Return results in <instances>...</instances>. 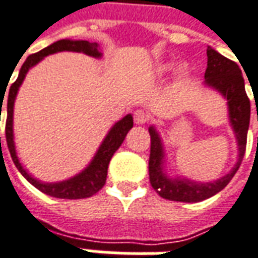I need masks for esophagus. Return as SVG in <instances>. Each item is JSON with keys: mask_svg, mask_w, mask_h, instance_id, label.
Masks as SVG:
<instances>
[{"mask_svg": "<svg viewBox=\"0 0 258 258\" xmlns=\"http://www.w3.org/2000/svg\"><path fill=\"white\" fill-rule=\"evenodd\" d=\"M151 120V115L148 111H145V110H137L136 113H134V121L137 124H145V122H148Z\"/></svg>", "mask_w": 258, "mask_h": 258, "instance_id": "esophagus-1", "label": "esophagus"}]
</instances>
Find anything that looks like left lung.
Returning <instances> with one entry per match:
<instances>
[{"label": "left lung", "mask_w": 258, "mask_h": 258, "mask_svg": "<svg viewBox=\"0 0 258 258\" xmlns=\"http://www.w3.org/2000/svg\"><path fill=\"white\" fill-rule=\"evenodd\" d=\"M206 85L215 87L227 99L229 117L239 143V161L226 176L215 182L199 183L185 178H168L164 173V148L158 133L150 127L151 151L148 161L150 182L161 198L175 202H201L216 195L232 180L243 161L247 145V131L250 124V99L244 89L241 69L236 62L220 55L215 49L208 48V68L205 72Z\"/></svg>", "instance_id": "8db88e82"}]
</instances>
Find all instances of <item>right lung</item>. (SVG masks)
<instances>
[{"instance_id": "right-lung-1", "label": "right lung", "mask_w": 258, "mask_h": 258, "mask_svg": "<svg viewBox=\"0 0 258 258\" xmlns=\"http://www.w3.org/2000/svg\"><path fill=\"white\" fill-rule=\"evenodd\" d=\"M62 50H70V52H83L86 55L100 57L101 53L99 52V45L96 42L87 41H69V39H62L57 41L52 45H49L48 48L42 49L41 52L33 53L26 57V60L22 64V68L19 70V75L17 80L14 82L10 87L8 93V101H7V121H5V138H7V145L11 154V158L14 161L15 166L18 168V171L25 178L28 182H31L36 189H39L41 192L46 194L53 198H60V199H85L90 198L94 194H97L100 189L104 186L107 179V169L110 159L114 155V152L120 148V145L124 141V138L127 136L130 130L133 128V115L127 114L122 120L115 122L114 127L108 131V134L104 138L103 144L100 145L99 151L96 154V157L93 158L90 165L86 168L83 172H80L76 176L70 178L63 182L57 183H43L39 182L35 178H32L29 173L26 172L19 164L17 152H15V145H14V133H12V114H14V101L17 97V93L21 83L24 82L25 75L28 70L32 68L33 64L41 62L45 56L52 55L56 52H62ZM3 96H1V103H3ZM3 106V104H1ZM1 120V118H0ZM1 143V137H0Z\"/></svg>"}]
</instances>
